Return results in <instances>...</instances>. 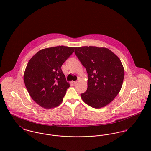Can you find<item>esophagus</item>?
<instances>
[{
    "label": "esophagus",
    "mask_w": 151,
    "mask_h": 151,
    "mask_svg": "<svg viewBox=\"0 0 151 151\" xmlns=\"http://www.w3.org/2000/svg\"><path fill=\"white\" fill-rule=\"evenodd\" d=\"M72 84L75 85V84H76L77 83V81H72Z\"/></svg>",
    "instance_id": "34e87169"
}]
</instances>
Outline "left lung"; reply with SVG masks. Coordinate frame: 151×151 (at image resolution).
I'll list each match as a JSON object with an SVG mask.
<instances>
[{"mask_svg":"<svg viewBox=\"0 0 151 151\" xmlns=\"http://www.w3.org/2000/svg\"><path fill=\"white\" fill-rule=\"evenodd\" d=\"M75 54L86 68L87 89L82 99L94 108L105 106L116 97L124 76L120 60L109 49L95 46L76 47Z\"/></svg>","mask_w":151,"mask_h":151,"instance_id":"obj_1","label":"left lung"}]
</instances>
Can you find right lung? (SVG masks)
<instances>
[{
  "instance_id": "right-lung-1",
  "label": "right lung",
  "mask_w": 151,
  "mask_h": 151,
  "mask_svg": "<svg viewBox=\"0 0 151 151\" xmlns=\"http://www.w3.org/2000/svg\"><path fill=\"white\" fill-rule=\"evenodd\" d=\"M75 47L57 46L39 51L25 68L24 81L33 100L40 106L51 109L63 101L70 84L61 66L73 52Z\"/></svg>"
}]
</instances>
